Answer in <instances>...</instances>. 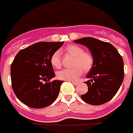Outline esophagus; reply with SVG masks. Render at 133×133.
<instances>
[{
    "label": "esophagus",
    "instance_id": "obj_1",
    "mask_svg": "<svg viewBox=\"0 0 133 133\" xmlns=\"http://www.w3.org/2000/svg\"><path fill=\"white\" fill-rule=\"evenodd\" d=\"M71 83H72L74 85H78V83L77 81H71Z\"/></svg>",
    "mask_w": 133,
    "mask_h": 133
}]
</instances>
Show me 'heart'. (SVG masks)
Masks as SVG:
<instances>
[{
    "label": "heart",
    "instance_id": "heart-1",
    "mask_svg": "<svg viewBox=\"0 0 133 133\" xmlns=\"http://www.w3.org/2000/svg\"><path fill=\"white\" fill-rule=\"evenodd\" d=\"M64 52L74 56L71 69H64L57 74L59 80L63 81H76L83 71H88L94 64V57L90 52L83 51V49L77 45H69L64 48ZM50 64L53 67L59 69L62 66L60 53L59 51L55 52L50 57ZM84 70H83L82 69Z\"/></svg>",
    "mask_w": 133,
    "mask_h": 133
}]
</instances>
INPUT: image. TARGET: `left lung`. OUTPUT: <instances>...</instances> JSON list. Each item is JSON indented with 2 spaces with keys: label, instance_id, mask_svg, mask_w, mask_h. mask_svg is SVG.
Here are the masks:
<instances>
[{
  "label": "left lung",
  "instance_id": "obj_1",
  "mask_svg": "<svg viewBox=\"0 0 133 133\" xmlns=\"http://www.w3.org/2000/svg\"><path fill=\"white\" fill-rule=\"evenodd\" d=\"M89 49L94 57L93 66L85 82L88 90L81 99L92 105H100L115 96L124 78V65L121 55L116 48L107 42L92 37L74 41Z\"/></svg>",
  "mask_w": 133,
  "mask_h": 133
}]
</instances>
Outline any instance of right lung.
Wrapping results in <instances>:
<instances>
[{
	"instance_id": "add662e5",
	"label": "right lung",
	"mask_w": 133,
	"mask_h": 133,
	"mask_svg": "<svg viewBox=\"0 0 133 133\" xmlns=\"http://www.w3.org/2000/svg\"><path fill=\"white\" fill-rule=\"evenodd\" d=\"M63 43L38 42L21 50L15 56L10 68L12 87L17 97L25 105L42 109L57 99L63 81H50L55 76L50 57Z\"/></svg>"
}]
</instances>
